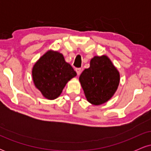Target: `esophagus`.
<instances>
[{
  "instance_id": "esophagus-1",
  "label": "esophagus",
  "mask_w": 151,
  "mask_h": 151,
  "mask_svg": "<svg viewBox=\"0 0 151 151\" xmlns=\"http://www.w3.org/2000/svg\"><path fill=\"white\" fill-rule=\"evenodd\" d=\"M75 71H76V72H77V74L78 76L80 75V74H81V68H76L75 69Z\"/></svg>"
}]
</instances>
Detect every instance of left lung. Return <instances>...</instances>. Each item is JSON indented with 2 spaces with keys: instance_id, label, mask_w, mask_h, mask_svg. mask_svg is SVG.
Returning a JSON list of instances; mask_svg holds the SVG:
<instances>
[{
  "instance_id": "1",
  "label": "left lung",
  "mask_w": 151,
  "mask_h": 151,
  "mask_svg": "<svg viewBox=\"0 0 151 151\" xmlns=\"http://www.w3.org/2000/svg\"><path fill=\"white\" fill-rule=\"evenodd\" d=\"M79 81L87 101L98 106L108 101L116 93L120 74L106 55L94 56L90 67L79 76Z\"/></svg>"
}]
</instances>
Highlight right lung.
Listing matches in <instances>:
<instances>
[{
  "instance_id": "1",
  "label": "right lung",
  "mask_w": 151,
  "mask_h": 151,
  "mask_svg": "<svg viewBox=\"0 0 151 151\" xmlns=\"http://www.w3.org/2000/svg\"><path fill=\"white\" fill-rule=\"evenodd\" d=\"M32 76L35 86L42 96L53 100L61 94L67 83L77 73L62 53L50 50L35 64Z\"/></svg>"
}]
</instances>
